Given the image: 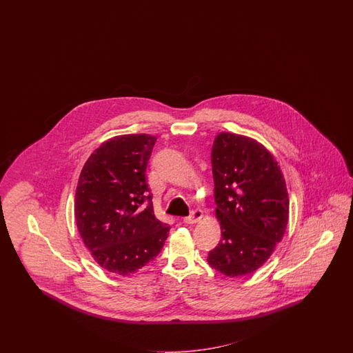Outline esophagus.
Here are the masks:
<instances>
[{
    "label": "esophagus",
    "instance_id": "obj_1",
    "mask_svg": "<svg viewBox=\"0 0 353 353\" xmlns=\"http://www.w3.org/2000/svg\"><path fill=\"white\" fill-rule=\"evenodd\" d=\"M203 212L201 210H195V211H192L190 216L183 217V223H186V224H195V223L201 221L203 219Z\"/></svg>",
    "mask_w": 353,
    "mask_h": 353
}]
</instances>
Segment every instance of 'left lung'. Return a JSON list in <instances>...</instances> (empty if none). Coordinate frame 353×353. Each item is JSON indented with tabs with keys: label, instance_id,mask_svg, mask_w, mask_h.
<instances>
[{
	"label": "left lung",
	"instance_id": "8db88e82",
	"mask_svg": "<svg viewBox=\"0 0 353 353\" xmlns=\"http://www.w3.org/2000/svg\"><path fill=\"white\" fill-rule=\"evenodd\" d=\"M211 163L221 239L207 261L226 277L247 276L263 267L283 238L289 221L286 181L273 154L242 134L219 133Z\"/></svg>",
	"mask_w": 353,
	"mask_h": 353
}]
</instances>
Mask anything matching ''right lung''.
I'll return each instance as SVG.
<instances>
[{
    "mask_svg": "<svg viewBox=\"0 0 353 353\" xmlns=\"http://www.w3.org/2000/svg\"><path fill=\"white\" fill-rule=\"evenodd\" d=\"M157 137L107 139L85 161L75 194L79 234L97 264L127 277L161 252L170 226L154 214L145 172Z\"/></svg>",
    "mask_w": 353,
    "mask_h": 353,
    "instance_id": "add662e5",
    "label": "right lung"
}]
</instances>
